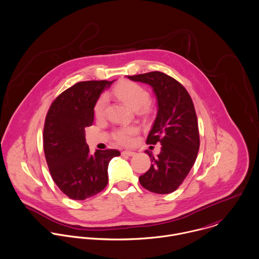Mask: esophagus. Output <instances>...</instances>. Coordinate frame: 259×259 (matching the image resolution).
<instances>
[{
    "instance_id": "34e87169",
    "label": "esophagus",
    "mask_w": 259,
    "mask_h": 259,
    "mask_svg": "<svg viewBox=\"0 0 259 259\" xmlns=\"http://www.w3.org/2000/svg\"><path fill=\"white\" fill-rule=\"evenodd\" d=\"M122 155H126V156H133V155H135V152L125 150V151H122Z\"/></svg>"
}]
</instances>
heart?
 <instances>
[{"label":"heart","mask_w":259,"mask_h":259,"mask_svg":"<svg viewBox=\"0 0 259 259\" xmlns=\"http://www.w3.org/2000/svg\"><path fill=\"white\" fill-rule=\"evenodd\" d=\"M113 95H115L120 101L131 107L132 109H139L142 112H147L150 108L149 103L147 102L149 99L148 92L141 87L140 84L125 80L118 83L112 91ZM107 106V98L102 96L98 99L95 105V115L97 118H102L105 115ZM137 129L133 126L123 127L115 132V139L122 144H129L131 138L134 134H136Z\"/></svg>","instance_id":"obj_1"}]
</instances>
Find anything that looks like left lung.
Wrapping results in <instances>:
<instances>
[{"instance_id": "obj_1", "label": "left lung", "mask_w": 259, "mask_h": 259, "mask_svg": "<svg viewBox=\"0 0 259 259\" xmlns=\"http://www.w3.org/2000/svg\"><path fill=\"white\" fill-rule=\"evenodd\" d=\"M134 81L149 84L157 99V115L146 143L161 144L160 153L151 159L150 168L139 177L141 186L155 194L175 192L193 167L200 135L193 100L185 87L174 77L160 72L128 75Z\"/></svg>"}]
</instances>
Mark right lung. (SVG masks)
Listing matches in <instances>:
<instances>
[{
    "label": "right lung",
    "instance_id": "add662e5",
    "mask_svg": "<svg viewBox=\"0 0 259 259\" xmlns=\"http://www.w3.org/2000/svg\"><path fill=\"white\" fill-rule=\"evenodd\" d=\"M114 82L79 81L51 104L44 123L43 148L53 182L72 200L82 201L102 192L108 184L110 160L116 149L90 153L84 128L94 122V107L100 95Z\"/></svg>",
    "mask_w": 259,
    "mask_h": 259
}]
</instances>
